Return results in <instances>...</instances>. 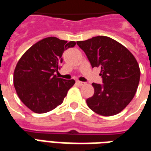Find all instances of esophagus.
I'll list each match as a JSON object with an SVG mask.
<instances>
[{"mask_svg":"<svg viewBox=\"0 0 151 151\" xmlns=\"http://www.w3.org/2000/svg\"><path fill=\"white\" fill-rule=\"evenodd\" d=\"M76 83H77L78 86H83V85H84V83H83V82H80V81H77Z\"/></svg>","mask_w":151,"mask_h":151,"instance_id":"34e87169","label":"esophagus"}]
</instances>
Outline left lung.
Returning <instances> with one entry per match:
<instances>
[{
    "mask_svg": "<svg viewBox=\"0 0 151 151\" xmlns=\"http://www.w3.org/2000/svg\"><path fill=\"white\" fill-rule=\"evenodd\" d=\"M91 67H100L103 84L92 83L94 95L88 107L103 116L121 112L134 97L140 81V68L133 55L115 40L97 36L77 42Z\"/></svg>",
    "mask_w": 151,
    "mask_h": 151,
    "instance_id": "8db88e82",
    "label": "left lung"
}]
</instances>
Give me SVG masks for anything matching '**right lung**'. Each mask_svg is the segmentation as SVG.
<instances>
[{
    "instance_id": "1",
    "label": "right lung",
    "mask_w": 151,
    "mask_h": 151,
    "mask_svg": "<svg viewBox=\"0 0 151 151\" xmlns=\"http://www.w3.org/2000/svg\"><path fill=\"white\" fill-rule=\"evenodd\" d=\"M76 45L50 37L31 46L17 63L14 85L22 102L32 111L43 114L62 104L75 81L58 78L62 55Z\"/></svg>"
}]
</instances>
